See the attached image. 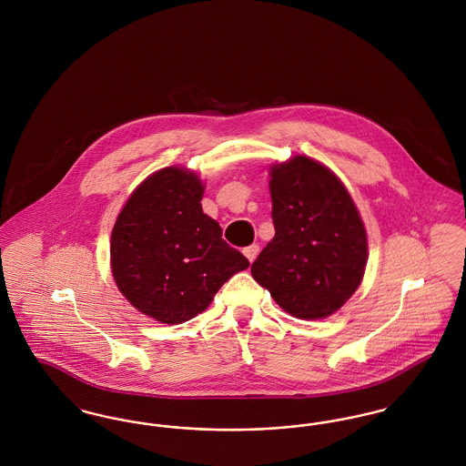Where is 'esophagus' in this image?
<instances>
[{
    "label": "esophagus",
    "instance_id": "1",
    "mask_svg": "<svg viewBox=\"0 0 466 466\" xmlns=\"http://www.w3.org/2000/svg\"><path fill=\"white\" fill-rule=\"evenodd\" d=\"M258 251H260V248H258V244H249V246H246L243 249L244 255H246V258L249 260V262H253L255 258H257V255H258Z\"/></svg>",
    "mask_w": 466,
    "mask_h": 466
}]
</instances>
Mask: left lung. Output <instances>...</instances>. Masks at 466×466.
<instances>
[{
  "label": "left lung",
  "mask_w": 466,
  "mask_h": 466,
  "mask_svg": "<svg viewBox=\"0 0 466 466\" xmlns=\"http://www.w3.org/2000/svg\"><path fill=\"white\" fill-rule=\"evenodd\" d=\"M274 238L251 266L281 309L323 319L355 293L367 266V232L329 167L297 156L270 167Z\"/></svg>",
  "instance_id": "1"
}]
</instances>
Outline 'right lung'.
I'll return each instance as SVG.
<instances>
[{"mask_svg":"<svg viewBox=\"0 0 466 466\" xmlns=\"http://www.w3.org/2000/svg\"><path fill=\"white\" fill-rule=\"evenodd\" d=\"M196 173L164 167L147 177L122 208L111 232V272L136 309L177 325L206 309L248 258L222 239L202 213Z\"/></svg>","mask_w":466,"mask_h":466,"instance_id":"obj_1","label":"right lung"}]
</instances>
